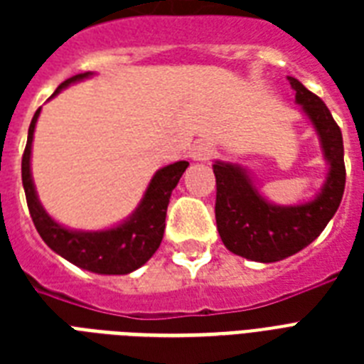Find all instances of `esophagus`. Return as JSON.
Masks as SVG:
<instances>
[{
  "label": "esophagus",
  "instance_id": "34e87169",
  "mask_svg": "<svg viewBox=\"0 0 364 364\" xmlns=\"http://www.w3.org/2000/svg\"><path fill=\"white\" fill-rule=\"evenodd\" d=\"M191 156H193L194 160L205 162V160H210L215 156V147H213L210 141H200L193 147V151H191Z\"/></svg>",
  "mask_w": 364,
  "mask_h": 364
}]
</instances>
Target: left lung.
I'll use <instances>...</instances> for the list:
<instances>
[{
	"label": "left lung",
	"instance_id": "1",
	"mask_svg": "<svg viewBox=\"0 0 364 364\" xmlns=\"http://www.w3.org/2000/svg\"><path fill=\"white\" fill-rule=\"evenodd\" d=\"M294 100L314 124L328 164L327 179L316 198L299 205L270 204L245 168L217 160V230L228 251L257 262H277L299 253L325 230L338 210L346 187L344 141L340 126L321 98L294 77H287Z\"/></svg>",
	"mask_w": 364,
	"mask_h": 364
}]
</instances>
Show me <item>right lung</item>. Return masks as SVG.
<instances>
[{"label":"right lung","instance_id":"right-lung-1","mask_svg":"<svg viewBox=\"0 0 364 364\" xmlns=\"http://www.w3.org/2000/svg\"><path fill=\"white\" fill-rule=\"evenodd\" d=\"M90 75L92 71L70 77L56 88L53 96H56L65 87H70L71 82L82 81ZM39 113H41V107L31 119L28 143L22 154V185H24L26 202H28L31 221L36 225L39 236L54 253H58L60 257H64L71 264L79 266L82 270L105 274V276H122V274L137 270L153 257L162 242L171 191L177 187L183 171L187 170L188 162L179 160L156 171L136 211L121 225L107 228V230H96V232L70 230L58 225L45 211L37 198L33 179H31V141H33V130H36Z\"/></svg>","mask_w":364,"mask_h":364}]
</instances>
